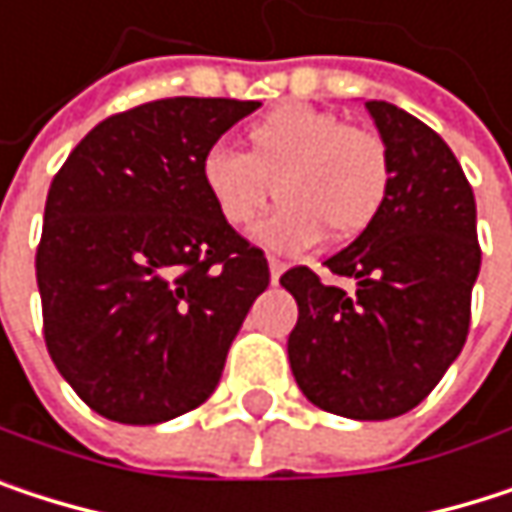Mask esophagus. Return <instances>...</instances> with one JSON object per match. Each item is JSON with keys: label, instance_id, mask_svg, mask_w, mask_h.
Listing matches in <instances>:
<instances>
[{"label": "esophagus", "instance_id": "1", "mask_svg": "<svg viewBox=\"0 0 512 512\" xmlns=\"http://www.w3.org/2000/svg\"><path fill=\"white\" fill-rule=\"evenodd\" d=\"M268 268H271V283H280V277H283V271H286V262H280L277 256H271V259H268Z\"/></svg>", "mask_w": 512, "mask_h": 512}]
</instances>
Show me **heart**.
<instances>
[{"label": "heart", "instance_id": "heart-1", "mask_svg": "<svg viewBox=\"0 0 512 512\" xmlns=\"http://www.w3.org/2000/svg\"><path fill=\"white\" fill-rule=\"evenodd\" d=\"M199 184L235 232L265 214L277 187L283 205L256 229V241L277 253H304L325 232L349 241L376 223L390 193V154L376 130L352 128L307 104H283L244 130V154L208 148Z\"/></svg>", "mask_w": 512, "mask_h": 512}]
</instances>
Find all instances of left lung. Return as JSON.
<instances>
[{
    "label": "left lung",
    "instance_id": "1",
    "mask_svg": "<svg viewBox=\"0 0 512 512\" xmlns=\"http://www.w3.org/2000/svg\"><path fill=\"white\" fill-rule=\"evenodd\" d=\"M390 154V193L376 223L325 268L358 292L292 268L298 301L289 364L304 396L340 417L390 420L420 405L459 358L480 274L477 205L447 142L411 113L367 101Z\"/></svg>",
    "mask_w": 512,
    "mask_h": 512
}]
</instances>
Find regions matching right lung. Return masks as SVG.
I'll list each match as a JSON object with an SVG mask.
<instances>
[{
  "instance_id": "1",
  "label": "right lung",
  "mask_w": 512,
  "mask_h": 512,
  "mask_svg": "<svg viewBox=\"0 0 512 512\" xmlns=\"http://www.w3.org/2000/svg\"><path fill=\"white\" fill-rule=\"evenodd\" d=\"M259 101L166 98L119 113L50 184L35 256L44 340L98 414L151 426L202 405L268 289V262L211 208L199 160Z\"/></svg>"
}]
</instances>
